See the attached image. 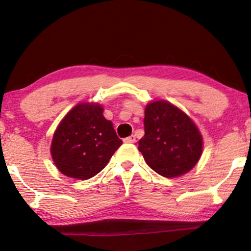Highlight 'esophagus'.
Listing matches in <instances>:
<instances>
[{
  "label": "esophagus",
  "instance_id": "obj_1",
  "mask_svg": "<svg viewBox=\"0 0 251 251\" xmlns=\"http://www.w3.org/2000/svg\"><path fill=\"white\" fill-rule=\"evenodd\" d=\"M135 141H136L135 135H131V136H128V138L124 139V142H126V143H134Z\"/></svg>",
  "mask_w": 251,
  "mask_h": 251
}]
</instances>
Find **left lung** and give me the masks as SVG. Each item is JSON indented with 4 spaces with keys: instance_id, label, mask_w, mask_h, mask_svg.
<instances>
[{
    "instance_id": "obj_1",
    "label": "left lung",
    "mask_w": 251,
    "mask_h": 251,
    "mask_svg": "<svg viewBox=\"0 0 251 251\" xmlns=\"http://www.w3.org/2000/svg\"><path fill=\"white\" fill-rule=\"evenodd\" d=\"M145 135L139 150L146 163L165 178L188 173L203 150L201 132L190 117L165 100L151 101L145 109Z\"/></svg>"
}]
</instances>
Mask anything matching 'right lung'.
I'll use <instances>...</instances> for the list:
<instances>
[{
  "label": "right lung",
  "instance_id": "right-lung-1",
  "mask_svg": "<svg viewBox=\"0 0 251 251\" xmlns=\"http://www.w3.org/2000/svg\"><path fill=\"white\" fill-rule=\"evenodd\" d=\"M94 102L76 104L64 116L52 135L53 164L69 178L87 180L101 172L123 141L113 124Z\"/></svg>",
  "mask_w": 251,
  "mask_h": 251
}]
</instances>
